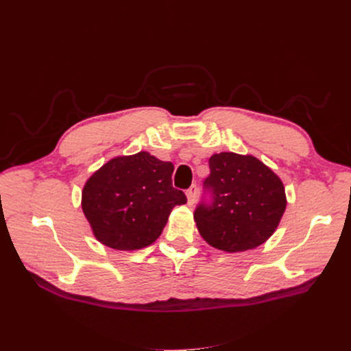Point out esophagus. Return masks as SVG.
Returning <instances> with one entry per match:
<instances>
[{"instance_id":"obj_1","label":"esophagus","mask_w":351,"mask_h":351,"mask_svg":"<svg viewBox=\"0 0 351 351\" xmlns=\"http://www.w3.org/2000/svg\"><path fill=\"white\" fill-rule=\"evenodd\" d=\"M196 195H197V186L196 185H192L188 192H186V196H188V205H193L196 202Z\"/></svg>"}]
</instances>
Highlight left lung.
<instances>
[{
	"instance_id": "1",
	"label": "left lung",
	"mask_w": 351,
	"mask_h": 351,
	"mask_svg": "<svg viewBox=\"0 0 351 351\" xmlns=\"http://www.w3.org/2000/svg\"><path fill=\"white\" fill-rule=\"evenodd\" d=\"M205 185L212 206L195 212L204 241L217 250L239 253L263 245L278 229L287 199L282 179L253 155L215 154Z\"/></svg>"
}]
</instances>
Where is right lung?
<instances>
[{"label":"right lung","instance_id":"obj_1","mask_svg":"<svg viewBox=\"0 0 351 351\" xmlns=\"http://www.w3.org/2000/svg\"><path fill=\"white\" fill-rule=\"evenodd\" d=\"M173 163L146 151L109 159L82 188L81 208L95 239L115 250L152 245L186 196L172 186Z\"/></svg>","mask_w":351,"mask_h":351}]
</instances>
